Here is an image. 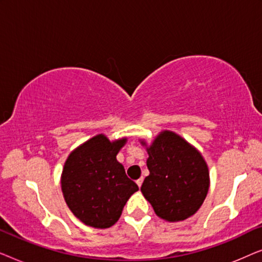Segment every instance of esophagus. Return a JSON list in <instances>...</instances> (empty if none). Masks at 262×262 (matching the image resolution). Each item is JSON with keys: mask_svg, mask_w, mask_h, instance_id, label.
Listing matches in <instances>:
<instances>
[{"mask_svg": "<svg viewBox=\"0 0 262 262\" xmlns=\"http://www.w3.org/2000/svg\"><path fill=\"white\" fill-rule=\"evenodd\" d=\"M136 182H137L138 187H141V186H142V184H143V178H141V179H138V180H137V181H136Z\"/></svg>", "mask_w": 262, "mask_h": 262, "instance_id": "obj_1", "label": "esophagus"}]
</instances>
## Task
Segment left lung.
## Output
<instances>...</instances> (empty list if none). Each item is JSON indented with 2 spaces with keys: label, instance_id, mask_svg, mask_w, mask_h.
<instances>
[{
  "label": "left lung",
  "instance_id": "8db88e82",
  "mask_svg": "<svg viewBox=\"0 0 262 262\" xmlns=\"http://www.w3.org/2000/svg\"><path fill=\"white\" fill-rule=\"evenodd\" d=\"M150 174L141 191L156 214L168 222L187 220L209 191V169L203 156L174 132L164 131L148 148Z\"/></svg>",
  "mask_w": 262,
  "mask_h": 262
}]
</instances>
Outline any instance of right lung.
Segmentation results:
<instances>
[{
    "mask_svg": "<svg viewBox=\"0 0 262 262\" xmlns=\"http://www.w3.org/2000/svg\"><path fill=\"white\" fill-rule=\"evenodd\" d=\"M126 139L110 142L98 135L74 150L62 173V191L75 216L93 228H110L119 220L125 204L138 191L126 177L117 154Z\"/></svg>",
    "mask_w": 262,
    "mask_h": 262,
    "instance_id": "add662e5",
    "label": "right lung"
}]
</instances>
